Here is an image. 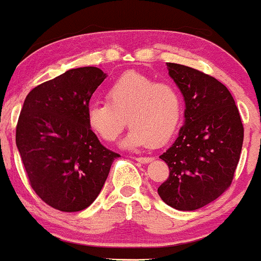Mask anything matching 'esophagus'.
Segmentation results:
<instances>
[{"label": "esophagus", "mask_w": 261, "mask_h": 261, "mask_svg": "<svg viewBox=\"0 0 261 261\" xmlns=\"http://www.w3.org/2000/svg\"><path fill=\"white\" fill-rule=\"evenodd\" d=\"M136 161L140 163H149V162H152L153 159L152 157H136Z\"/></svg>", "instance_id": "1"}]
</instances>
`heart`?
Returning a JSON list of instances; mask_svg holds the SVG:
<instances>
[{
    "mask_svg": "<svg viewBox=\"0 0 261 261\" xmlns=\"http://www.w3.org/2000/svg\"><path fill=\"white\" fill-rule=\"evenodd\" d=\"M181 112V94L175 86L127 72L106 89V102L88 106L87 122L106 141L117 139L128 122L132 128L122 143L124 147L161 146L174 136Z\"/></svg>",
    "mask_w": 261,
    "mask_h": 261,
    "instance_id": "b5f03b06",
    "label": "heart"
}]
</instances>
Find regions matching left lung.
<instances>
[{"label":"left lung","mask_w":261,"mask_h":261,"mask_svg":"<svg viewBox=\"0 0 261 261\" xmlns=\"http://www.w3.org/2000/svg\"><path fill=\"white\" fill-rule=\"evenodd\" d=\"M184 96V124L172 146L160 156L169 167L157 192L178 211L204 207L227 190L243 144V124L229 89L214 77L167 63Z\"/></svg>","instance_id":"left-lung-1"}]
</instances>
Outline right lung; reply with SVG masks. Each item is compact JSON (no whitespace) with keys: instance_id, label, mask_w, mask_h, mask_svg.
<instances>
[{"instance_id":"obj_1","label":"right lung","mask_w":261,"mask_h":261,"mask_svg":"<svg viewBox=\"0 0 261 261\" xmlns=\"http://www.w3.org/2000/svg\"><path fill=\"white\" fill-rule=\"evenodd\" d=\"M105 79L94 66L67 70L35 87L22 105L15 132L22 165L38 197L58 211L89 207L120 157L87 122L89 100Z\"/></svg>"}]
</instances>
